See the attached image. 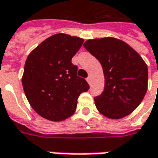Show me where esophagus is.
Returning <instances> with one entry per match:
<instances>
[{
    "mask_svg": "<svg viewBox=\"0 0 158 158\" xmlns=\"http://www.w3.org/2000/svg\"><path fill=\"white\" fill-rule=\"evenodd\" d=\"M86 81H87V82H88L89 84H91V77H90V76L86 78Z\"/></svg>",
    "mask_w": 158,
    "mask_h": 158,
    "instance_id": "esophagus-1",
    "label": "esophagus"
}]
</instances>
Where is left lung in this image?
Returning <instances> with one entry per match:
<instances>
[{
  "label": "left lung",
  "mask_w": 158,
  "mask_h": 158,
  "mask_svg": "<svg viewBox=\"0 0 158 158\" xmlns=\"http://www.w3.org/2000/svg\"><path fill=\"white\" fill-rule=\"evenodd\" d=\"M87 51L101 63L105 85L94 97L95 106L109 118H122L141 102L148 87V67L140 55L115 38L88 40Z\"/></svg>",
  "instance_id": "1"
}]
</instances>
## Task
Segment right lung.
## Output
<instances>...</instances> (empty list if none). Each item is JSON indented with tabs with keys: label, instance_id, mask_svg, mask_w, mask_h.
<instances>
[{
	"label": "right lung",
	"instance_id": "add662e5",
	"mask_svg": "<svg viewBox=\"0 0 158 158\" xmlns=\"http://www.w3.org/2000/svg\"><path fill=\"white\" fill-rule=\"evenodd\" d=\"M84 40L58 33L45 40L25 61L22 84L31 108L42 118L60 121L71 117L77 100L89 89L78 76L72 58Z\"/></svg>",
	"mask_w": 158,
	"mask_h": 158
}]
</instances>
